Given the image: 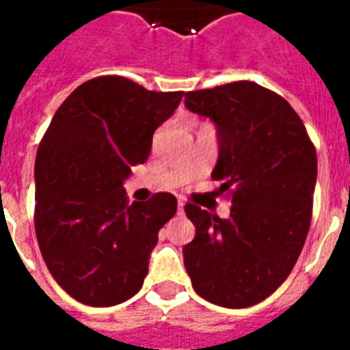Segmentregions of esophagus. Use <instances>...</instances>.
<instances>
[{"label":"esophagus","mask_w":350,"mask_h":350,"mask_svg":"<svg viewBox=\"0 0 350 350\" xmlns=\"http://www.w3.org/2000/svg\"><path fill=\"white\" fill-rule=\"evenodd\" d=\"M178 213H183V200H178Z\"/></svg>","instance_id":"1"}]
</instances>
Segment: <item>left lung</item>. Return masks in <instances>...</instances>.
Instances as JSON below:
<instances>
[{
	"label": "left lung",
	"mask_w": 350,
	"mask_h": 350,
	"mask_svg": "<svg viewBox=\"0 0 350 350\" xmlns=\"http://www.w3.org/2000/svg\"><path fill=\"white\" fill-rule=\"evenodd\" d=\"M185 107L217 127L212 178L232 206L221 219L185 204L195 238L183 247V264L204 300L250 308L268 298L300 257L313 212L315 146L294 108L250 80L187 92Z\"/></svg>",
	"instance_id": "1"
}]
</instances>
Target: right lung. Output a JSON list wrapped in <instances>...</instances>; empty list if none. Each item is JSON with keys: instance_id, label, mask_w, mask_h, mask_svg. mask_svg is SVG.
<instances>
[{"instance_id": "right-lung-1", "label": "right lung", "mask_w": 350, "mask_h": 350, "mask_svg": "<svg viewBox=\"0 0 350 350\" xmlns=\"http://www.w3.org/2000/svg\"><path fill=\"white\" fill-rule=\"evenodd\" d=\"M183 92L97 77L62 103L35 159V234L46 268L75 300L108 308L142 288L157 234L178 210L170 193L131 204L123 180Z\"/></svg>"}]
</instances>
